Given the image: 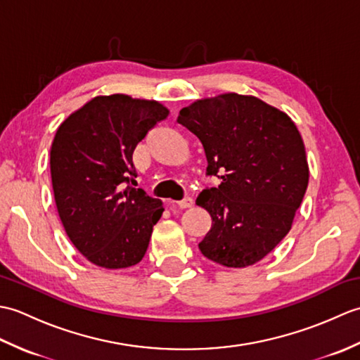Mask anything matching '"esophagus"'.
Segmentation results:
<instances>
[{"label": "esophagus", "instance_id": "obj_1", "mask_svg": "<svg viewBox=\"0 0 360 360\" xmlns=\"http://www.w3.org/2000/svg\"><path fill=\"white\" fill-rule=\"evenodd\" d=\"M176 204H178V207H181V209H188V207H192V205H193V200H192V198L187 196V198H184V200H181Z\"/></svg>", "mask_w": 360, "mask_h": 360}]
</instances>
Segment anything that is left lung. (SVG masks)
<instances>
[{"instance_id":"left-lung-1","label":"left lung","mask_w":360,"mask_h":360,"mask_svg":"<svg viewBox=\"0 0 360 360\" xmlns=\"http://www.w3.org/2000/svg\"><path fill=\"white\" fill-rule=\"evenodd\" d=\"M178 124L201 141L205 174L221 179L196 198L212 217L201 254L226 267L255 264L288 235L308 187L295 124L259 98L235 93L186 106Z\"/></svg>"}]
</instances>
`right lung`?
I'll list each match as a JSON object with an SVG mask.
<instances>
[{"label": "right lung", "mask_w": 360, "mask_h": 360, "mask_svg": "<svg viewBox=\"0 0 360 360\" xmlns=\"http://www.w3.org/2000/svg\"><path fill=\"white\" fill-rule=\"evenodd\" d=\"M168 116L164 105L98 96L58 127L51 147L53 196L66 235L105 269L143 258L162 202L134 188L133 151Z\"/></svg>", "instance_id": "right-lung-1"}]
</instances>
